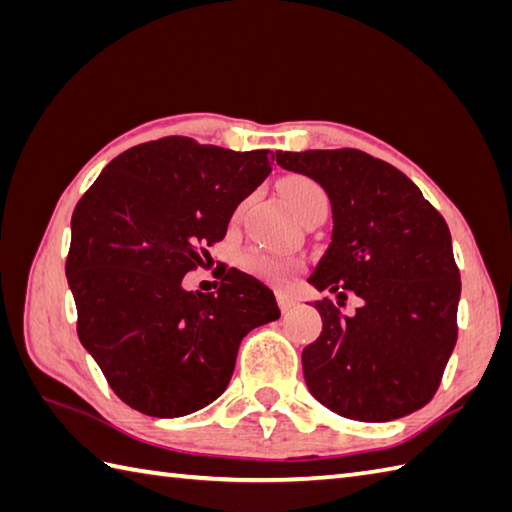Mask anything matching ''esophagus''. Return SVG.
<instances>
[{"mask_svg":"<svg viewBox=\"0 0 512 512\" xmlns=\"http://www.w3.org/2000/svg\"><path fill=\"white\" fill-rule=\"evenodd\" d=\"M277 303H279V310L281 312H288L292 306H295V299L284 295V292H277Z\"/></svg>","mask_w":512,"mask_h":512,"instance_id":"obj_1","label":"esophagus"}]
</instances>
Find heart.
<instances>
[{"label":"heart","mask_w":512,"mask_h":512,"mask_svg":"<svg viewBox=\"0 0 512 512\" xmlns=\"http://www.w3.org/2000/svg\"><path fill=\"white\" fill-rule=\"evenodd\" d=\"M279 193L301 222H306L308 217L321 211H328V193H325L317 180L303 176V173H290V176L281 178ZM239 264H242L246 273L270 281V284H281V281H286L299 270V262H295V259L268 255L259 248H248L239 257Z\"/></svg>","instance_id":"b5f03b06"}]
</instances>
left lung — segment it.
Instances as JSON below:
<instances>
[{
    "mask_svg": "<svg viewBox=\"0 0 512 512\" xmlns=\"http://www.w3.org/2000/svg\"><path fill=\"white\" fill-rule=\"evenodd\" d=\"M332 204V242L310 284L363 299L354 317L325 297L301 354L310 394L343 418L387 422L436 396L458 341L460 270L444 217L405 173L358 149L277 151Z\"/></svg>",
    "mask_w": 512,
    "mask_h": 512,
    "instance_id": "obj_1",
    "label": "left lung"
}]
</instances>
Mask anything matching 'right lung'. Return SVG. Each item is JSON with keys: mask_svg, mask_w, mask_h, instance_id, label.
<instances>
[{"mask_svg": "<svg viewBox=\"0 0 512 512\" xmlns=\"http://www.w3.org/2000/svg\"><path fill=\"white\" fill-rule=\"evenodd\" d=\"M270 171L268 149L167 136L116 156L76 204L65 259L76 334L125 405L154 418L206 407L244 336L279 319L273 292L237 268L217 292L182 288Z\"/></svg>", "mask_w": 512, "mask_h": 512, "instance_id": "add662e5", "label": "right lung"}]
</instances>
